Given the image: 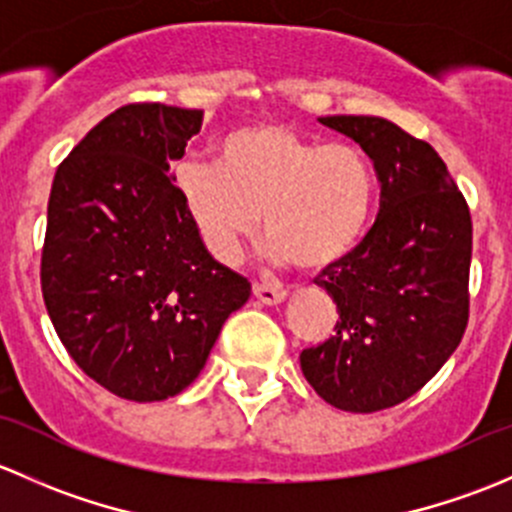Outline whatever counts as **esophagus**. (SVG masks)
<instances>
[{
	"instance_id": "1",
	"label": "esophagus",
	"mask_w": 512,
	"mask_h": 512,
	"mask_svg": "<svg viewBox=\"0 0 512 512\" xmlns=\"http://www.w3.org/2000/svg\"><path fill=\"white\" fill-rule=\"evenodd\" d=\"M252 292H255V297L260 299L262 304H267V307H275V304H282L287 299V289L260 285V282H255V285H252Z\"/></svg>"
}]
</instances>
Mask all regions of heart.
<instances>
[{"mask_svg": "<svg viewBox=\"0 0 512 512\" xmlns=\"http://www.w3.org/2000/svg\"><path fill=\"white\" fill-rule=\"evenodd\" d=\"M218 163L183 160L175 188L190 223L220 262L270 230L272 265L329 270L361 245L376 203V173L352 143H319L282 123H250L225 133Z\"/></svg>", "mask_w": 512, "mask_h": 512, "instance_id": "b5f03b06", "label": "heart"}]
</instances>
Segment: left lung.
Masks as SVG:
<instances>
[{"instance_id":"1","label":"left lung","mask_w":512,"mask_h":512,"mask_svg":"<svg viewBox=\"0 0 512 512\" xmlns=\"http://www.w3.org/2000/svg\"><path fill=\"white\" fill-rule=\"evenodd\" d=\"M319 123L371 158L381 208L352 255L314 277L337 304V334L304 349L299 366L327 404L371 414L414 396L461 344L471 213L441 156L396 123L379 116Z\"/></svg>"}]
</instances>
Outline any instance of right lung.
<instances>
[{"label": "right lung", "instance_id": "add662e5", "mask_svg": "<svg viewBox=\"0 0 512 512\" xmlns=\"http://www.w3.org/2000/svg\"><path fill=\"white\" fill-rule=\"evenodd\" d=\"M203 111L131 103L54 175L41 252L46 312L86 376L128 401L193 384L250 282L220 265L170 173Z\"/></svg>", "mask_w": 512, "mask_h": 512}]
</instances>
